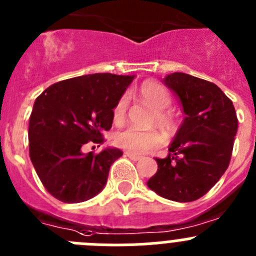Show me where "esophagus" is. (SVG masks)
<instances>
[{
	"label": "esophagus",
	"instance_id": "esophagus-1",
	"mask_svg": "<svg viewBox=\"0 0 256 256\" xmlns=\"http://www.w3.org/2000/svg\"><path fill=\"white\" fill-rule=\"evenodd\" d=\"M126 156L130 157V160L133 161H138L142 158V156H140V154H132V152H126Z\"/></svg>",
	"mask_w": 256,
	"mask_h": 256
}]
</instances>
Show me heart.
<instances>
[{
  "mask_svg": "<svg viewBox=\"0 0 256 256\" xmlns=\"http://www.w3.org/2000/svg\"><path fill=\"white\" fill-rule=\"evenodd\" d=\"M140 98L142 102L154 110L152 124L157 126L164 132L171 133L176 130V119L168 110L171 105L170 92L161 84L156 81H146L140 88ZM128 108V95L124 94L116 102L112 109V119L116 124L126 118ZM116 144L132 154H144L162 144V137L154 130H142L137 128H126L116 134Z\"/></svg>",
  "mask_w": 256,
  "mask_h": 256,
  "instance_id": "heart-1",
  "label": "heart"
}]
</instances>
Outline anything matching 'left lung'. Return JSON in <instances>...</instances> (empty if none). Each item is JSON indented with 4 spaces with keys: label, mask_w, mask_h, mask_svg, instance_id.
I'll return each instance as SVG.
<instances>
[{
    "label": "left lung",
    "mask_w": 256,
    "mask_h": 256,
    "mask_svg": "<svg viewBox=\"0 0 256 256\" xmlns=\"http://www.w3.org/2000/svg\"><path fill=\"white\" fill-rule=\"evenodd\" d=\"M164 84L179 98L185 118L168 157L156 158L157 172L147 185L162 198L186 203L208 193L228 168L238 116L231 100L212 82L174 72Z\"/></svg>",
    "instance_id": "8db88e82"
}]
</instances>
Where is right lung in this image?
<instances>
[{
  "label": "right lung",
  "instance_id": "1",
  "mask_svg": "<svg viewBox=\"0 0 256 256\" xmlns=\"http://www.w3.org/2000/svg\"><path fill=\"white\" fill-rule=\"evenodd\" d=\"M134 76L94 74L53 84L38 96L29 120V154L44 188L64 203H80L104 189L118 148L88 152L102 144L112 109Z\"/></svg>",
  "mask_w": 256,
  "mask_h": 256
}]
</instances>
